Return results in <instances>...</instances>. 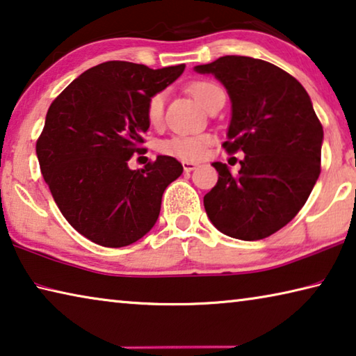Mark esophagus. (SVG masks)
<instances>
[{
    "mask_svg": "<svg viewBox=\"0 0 356 356\" xmlns=\"http://www.w3.org/2000/svg\"><path fill=\"white\" fill-rule=\"evenodd\" d=\"M195 167H197L195 162H189V161H184L183 162L184 172H193V170H195Z\"/></svg>",
    "mask_w": 356,
    "mask_h": 356,
    "instance_id": "34e87169",
    "label": "esophagus"
}]
</instances>
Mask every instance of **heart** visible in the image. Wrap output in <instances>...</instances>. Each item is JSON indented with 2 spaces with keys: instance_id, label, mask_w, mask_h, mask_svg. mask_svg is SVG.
I'll use <instances>...</instances> for the list:
<instances>
[{
  "instance_id": "1",
  "label": "heart",
  "mask_w": 356,
  "mask_h": 356,
  "mask_svg": "<svg viewBox=\"0 0 356 356\" xmlns=\"http://www.w3.org/2000/svg\"><path fill=\"white\" fill-rule=\"evenodd\" d=\"M189 92L202 106L207 108L211 98L222 90L220 86L211 83V81H195V83L189 86ZM163 106H165V94L163 92H159V94L149 98L146 108V116L151 125H157L162 121ZM209 143L210 138L207 135H175L172 138L161 141L159 151L163 152V154L179 157V159L194 161L204 156L205 147L209 146Z\"/></svg>"
}]
</instances>
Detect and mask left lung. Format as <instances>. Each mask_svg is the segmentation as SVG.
<instances>
[{
  "mask_svg": "<svg viewBox=\"0 0 356 356\" xmlns=\"http://www.w3.org/2000/svg\"><path fill=\"white\" fill-rule=\"evenodd\" d=\"M213 74L232 103L227 152L243 151L240 170L213 162L218 183L204 207L218 231L261 240L302 209L320 175L323 127L298 79L259 58L226 56L194 68Z\"/></svg>",
  "mask_w": 356,
  "mask_h": 356,
  "instance_id": "obj_1",
  "label": "left lung"
}]
</instances>
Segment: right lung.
Wrapping results in <instances>:
<instances>
[{"mask_svg": "<svg viewBox=\"0 0 356 356\" xmlns=\"http://www.w3.org/2000/svg\"><path fill=\"white\" fill-rule=\"evenodd\" d=\"M183 71L113 60L84 71L49 106L36 141L41 173L65 220L94 243L119 248L146 235L163 191L183 173L170 156L129 168L145 149L147 102Z\"/></svg>", "mask_w": 356, "mask_h": 356, "instance_id": "right-lung-1", "label": "right lung"}]
</instances>
